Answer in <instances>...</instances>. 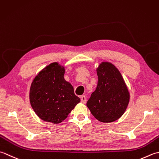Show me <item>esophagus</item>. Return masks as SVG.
Segmentation results:
<instances>
[{"label":"esophagus","instance_id":"1","mask_svg":"<svg viewBox=\"0 0 159 159\" xmlns=\"http://www.w3.org/2000/svg\"><path fill=\"white\" fill-rule=\"evenodd\" d=\"M81 102H82V103H85L86 102V98L84 95H82V97H81Z\"/></svg>","mask_w":159,"mask_h":159}]
</instances>
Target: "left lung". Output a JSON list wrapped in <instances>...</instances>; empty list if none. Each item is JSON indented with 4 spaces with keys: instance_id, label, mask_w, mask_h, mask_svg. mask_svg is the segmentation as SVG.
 Listing matches in <instances>:
<instances>
[{
    "instance_id": "obj_1",
    "label": "left lung",
    "mask_w": 159,
    "mask_h": 159,
    "mask_svg": "<svg viewBox=\"0 0 159 159\" xmlns=\"http://www.w3.org/2000/svg\"><path fill=\"white\" fill-rule=\"evenodd\" d=\"M98 86L86 106L98 121L109 123L117 120L127 108L129 93L124 78L115 65L103 61L97 69Z\"/></svg>"
}]
</instances>
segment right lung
Segmentation results:
<instances>
[{
	"mask_svg": "<svg viewBox=\"0 0 159 159\" xmlns=\"http://www.w3.org/2000/svg\"><path fill=\"white\" fill-rule=\"evenodd\" d=\"M64 67L53 62L42 70L31 83L30 103L39 117L52 124L65 119L80 99L64 78Z\"/></svg>",
	"mask_w": 159,
	"mask_h": 159,
	"instance_id": "add662e5",
	"label": "right lung"
}]
</instances>
